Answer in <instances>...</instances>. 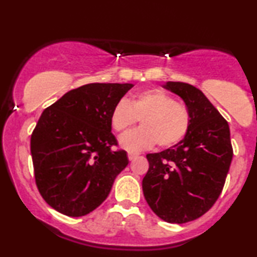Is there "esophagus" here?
I'll return each instance as SVG.
<instances>
[{
    "label": "esophagus",
    "mask_w": 257,
    "mask_h": 257,
    "mask_svg": "<svg viewBox=\"0 0 257 257\" xmlns=\"http://www.w3.org/2000/svg\"><path fill=\"white\" fill-rule=\"evenodd\" d=\"M127 157H128V160L131 161V160H133V159H136V158L138 157V154H136V153H128Z\"/></svg>",
    "instance_id": "obj_1"
}]
</instances>
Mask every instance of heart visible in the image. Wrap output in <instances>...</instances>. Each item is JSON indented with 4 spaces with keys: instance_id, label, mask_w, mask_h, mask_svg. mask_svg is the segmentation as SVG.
<instances>
[{
    "instance_id": "b5f03b06",
    "label": "heart",
    "mask_w": 257,
    "mask_h": 257,
    "mask_svg": "<svg viewBox=\"0 0 257 257\" xmlns=\"http://www.w3.org/2000/svg\"><path fill=\"white\" fill-rule=\"evenodd\" d=\"M138 120L142 127L126 133L119 140L128 152H140L158 143L166 149L181 142L191 124L188 108L177 103L164 90L143 91L128 100H119L111 111L110 121L115 132L124 133Z\"/></svg>"
}]
</instances>
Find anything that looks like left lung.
I'll return each mask as SVG.
<instances>
[{
	"label": "left lung",
	"instance_id": "obj_1",
	"mask_svg": "<svg viewBox=\"0 0 257 257\" xmlns=\"http://www.w3.org/2000/svg\"><path fill=\"white\" fill-rule=\"evenodd\" d=\"M164 87L182 98L191 124L181 142L147 154L150 167L143 192L161 220L186 223L208 212L222 192L233 158L230 131L226 119L195 86L167 82Z\"/></svg>",
	"mask_w": 257,
	"mask_h": 257
}]
</instances>
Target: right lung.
<instances>
[{
  "mask_svg": "<svg viewBox=\"0 0 257 257\" xmlns=\"http://www.w3.org/2000/svg\"><path fill=\"white\" fill-rule=\"evenodd\" d=\"M133 84L91 83L73 89L45 108L30 140L35 180L45 202L78 217L104 202L127 166L114 151L110 115Z\"/></svg>",
  "mask_w": 257,
  "mask_h": 257,
  "instance_id": "obj_1",
  "label": "right lung"
}]
</instances>
